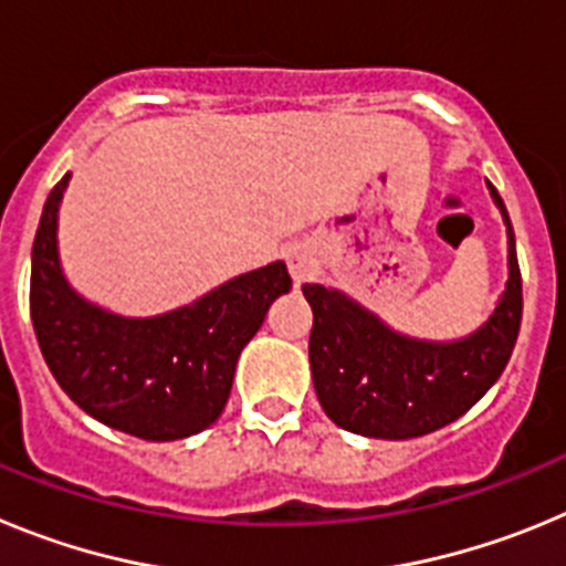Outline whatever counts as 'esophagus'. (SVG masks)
<instances>
[{
    "mask_svg": "<svg viewBox=\"0 0 566 566\" xmlns=\"http://www.w3.org/2000/svg\"><path fill=\"white\" fill-rule=\"evenodd\" d=\"M286 263H289V272H292L294 283H303V280H308L314 274L312 249L300 247V243H294V247L286 249Z\"/></svg>",
    "mask_w": 566,
    "mask_h": 566,
    "instance_id": "obj_1",
    "label": "esophagus"
}]
</instances>
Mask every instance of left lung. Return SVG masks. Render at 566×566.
<instances>
[{
  "label": "left lung",
  "mask_w": 566,
  "mask_h": 566,
  "mask_svg": "<svg viewBox=\"0 0 566 566\" xmlns=\"http://www.w3.org/2000/svg\"><path fill=\"white\" fill-rule=\"evenodd\" d=\"M507 223L510 277L496 312L459 343H422L382 326L334 289L306 283L314 323L308 359L319 405L345 431L371 439H413L468 413L502 377L522 326V272L516 238L496 187L488 184Z\"/></svg>",
  "instance_id": "left-lung-1"
}]
</instances>
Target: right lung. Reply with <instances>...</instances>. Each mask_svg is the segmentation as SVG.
Listing matches in <instances>:
<instances>
[{"label": "right lung", "mask_w": 566, "mask_h": 566, "mask_svg": "<svg viewBox=\"0 0 566 566\" xmlns=\"http://www.w3.org/2000/svg\"><path fill=\"white\" fill-rule=\"evenodd\" d=\"M64 175L33 240L30 319L50 374L73 402L147 442L192 437L221 417L243 345L292 289L286 263L240 274L192 306L149 319L102 312L64 280L56 249Z\"/></svg>", "instance_id": "right-lung-1"}]
</instances>
